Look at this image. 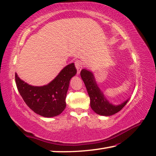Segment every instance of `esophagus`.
<instances>
[{"label": "esophagus", "mask_w": 156, "mask_h": 156, "mask_svg": "<svg viewBox=\"0 0 156 156\" xmlns=\"http://www.w3.org/2000/svg\"><path fill=\"white\" fill-rule=\"evenodd\" d=\"M75 67L76 68V70H77V73L79 74L83 68V64L82 62L80 60H76L75 62Z\"/></svg>", "instance_id": "esophagus-1"}]
</instances>
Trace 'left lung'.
I'll use <instances>...</instances> for the list:
<instances>
[{
    "label": "left lung",
    "instance_id": "left-lung-1",
    "mask_svg": "<svg viewBox=\"0 0 156 156\" xmlns=\"http://www.w3.org/2000/svg\"><path fill=\"white\" fill-rule=\"evenodd\" d=\"M83 82L86 86L87 92L90 98L91 108L97 114L101 116H112L120 112L127 104L129 99L119 105H113L106 99L96 83L92 72L83 69L80 73Z\"/></svg>",
    "mask_w": 156,
    "mask_h": 156
}]
</instances>
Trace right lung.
<instances>
[{"mask_svg":"<svg viewBox=\"0 0 156 156\" xmlns=\"http://www.w3.org/2000/svg\"><path fill=\"white\" fill-rule=\"evenodd\" d=\"M76 73L74 63L62 69L48 84L35 87L21 80L16 73V82L20 94L28 107L44 117L58 116L66 108V96L69 81Z\"/></svg>","mask_w":156,"mask_h":156,"instance_id":"add662e5","label":"right lung"}]
</instances>
